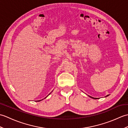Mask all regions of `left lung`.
Segmentation results:
<instances>
[{"label": "left lung", "instance_id": "obj_1", "mask_svg": "<svg viewBox=\"0 0 128 128\" xmlns=\"http://www.w3.org/2000/svg\"><path fill=\"white\" fill-rule=\"evenodd\" d=\"M109 96V94H108V95H107V96H105V97H107V96ZM90 97V98H93V99H98L97 98H94V97H91V96H88Z\"/></svg>", "mask_w": 128, "mask_h": 128}]
</instances>
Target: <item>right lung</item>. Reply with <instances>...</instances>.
I'll use <instances>...</instances> for the list:
<instances>
[{
	"mask_svg": "<svg viewBox=\"0 0 128 128\" xmlns=\"http://www.w3.org/2000/svg\"><path fill=\"white\" fill-rule=\"evenodd\" d=\"M51 92H50V94H49L48 95V96H47V97H48V96H49V95H50V94H51ZM46 97H45V98H46ZM36 100V101H38H38H40V100Z\"/></svg>",
	"mask_w": 128,
	"mask_h": 128,
	"instance_id": "add662e5",
	"label": "right lung"
}]
</instances>
